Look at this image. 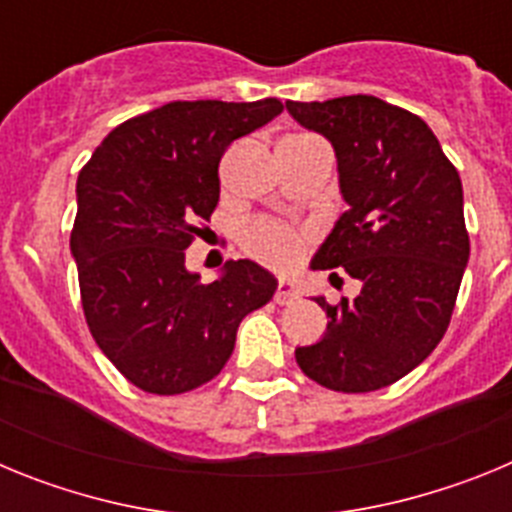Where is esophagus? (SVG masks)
Segmentation results:
<instances>
[{
  "label": "esophagus",
  "instance_id": "obj_1",
  "mask_svg": "<svg viewBox=\"0 0 512 512\" xmlns=\"http://www.w3.org/2000/svg\"><path fill=\"white\" fill-rule=\"evenodd\" d=\"M295 300H297L295 284L289 282V279H282L277 292H274V302H277V305H289V302H295Z\"/></svg>",
  "mask_w": 512,
  "mask_h": 512
}]
</instances>
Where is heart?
Returning a JSON list of instances; mask_svg holds the SVG:
<instances>
[{"label": "heart", "instance_id": "heart-1", "mask_svg": "<svg viewBox=\"0 0 512 512\" xmlns=\"http://www.w3.org/2000/svg\"><path fill=\"white\" fill-rule=\"evenodd\" d=\"M243 238H246L248 251H251L253 256L264 259L266 264L289 266L300 259V238H297L292 230L282 228V225L277 223H269V220H259V223L248 225Z\"/></svg>", "mask_w": 512, "mask_h": 512}]
</instances>
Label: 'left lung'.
I'll list each match as a JSON object with an SVG mask.
<instances>
[{
    "label": "left lung",
    "mask_w": 512,
    "mask_h": 512,
    "mask_svg": "<svg viewBox=\"0 0 512 512\" xmlns=\"http://www.w3.org/2000/svg\"><path fill=\"white\" fill-rule=\"evenodd\" d=\"M302 128L330 140L348 210L312 269L361 282L359 297L328 305V330L295 359L312 382L374 392L431 356L449 328L469 261L459 171L413 112L369 94L287 102Z\"/></svg>",
    "instance_id": "left-lung-1"
}]
</instances>
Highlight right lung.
Masks as SVG:
<instances>
[{"label":"right lung","instance_id":"obj_1","mask_svg":"<svg viewBox=\"0 0 512 512\" xmlns=\"http://www.w3.org/2000/svg\"><path fill=\"white\" fill-rule=\"evenodd\" d=\"M282 110L274 97L169 102L117 125L81 169L71 230L81 305L102 354L143 392L182 395L217 377L241 320L277 292L248 259L202 284L184 251L220 200L223 153Z\"/></svg>","mask_w":512,"mask_h":512}]
</instances>
